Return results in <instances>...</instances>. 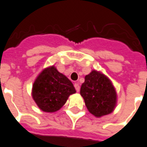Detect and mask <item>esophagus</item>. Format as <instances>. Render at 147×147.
<instances>
[{
  "mask_svg": "<svg viewBox=\"0 0 147 147\" xmlns=\"http://www.w3.org/2000/svg\"><path fill=\"white\" fill-rule=\"evenodd\" d=\"M74 88H75L77 92H79V91H80V85H79L78 83H75V84H74Z\"/></svg>",
  "mask_w": 147,
  "mask_h": 147,
  "instance_id": "34e87169",
  "label": "esophagus"
}]
</instances>
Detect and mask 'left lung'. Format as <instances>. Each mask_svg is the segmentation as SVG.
Wrapping results in <instances>:
<instances>
[{"label": "left lung", "mask_w": 147, "mask_h": 147, "mask_svg": "<svg viewBox=\"0 0 147 147\" xmlns=\"http://www.w3.org/2000/svg\"><path fill=\"white\" fill-rule=\"evenodd\" d=\"M80 93L89 112L96 117L108 115L115 108V88L107 77L96 70L85 76Z\"/></svg>", "instance_id": "obj_1"}]
</instances>
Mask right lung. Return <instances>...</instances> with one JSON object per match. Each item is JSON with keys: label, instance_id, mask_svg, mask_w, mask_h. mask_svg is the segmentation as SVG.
I'll list each match as a JSON object with an SVG mask.
<instances>
[{"label": "right lung", "instance_id": "add662e5", "mask_svg": "<svg viewBox=\"0 0 147 147\" xmlns=\"http://www.w3.org/2000/svg\"><path fill=\"white\" fill-rule=\"evenodd\" d=\"M75 92L72 82L51 66L45 69L36 78L32 97L43 112H54L65 105L69 96Z\"/></svg>", "mask_w": 147, "mask_h": 147}]
</instances>
